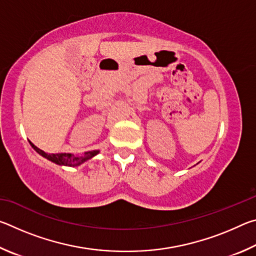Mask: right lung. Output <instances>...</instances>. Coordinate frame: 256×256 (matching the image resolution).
<instances>
[{"mask_svg": "<svg viewBox=\"0 0 256 256\" xmlns=\"http://www.w3.org/2000/svg\"><path fill=\"white\" fill-rule=\"evenodd\" d=\"M32 148L37 151L38 154H42V157H45L46 159L50 160L58 164H60V166H70V167H76L80 166L81 164H84L86 160L92 159L94 156L99 154V150H94V151H88V152H84V156H74L72 154H46L45 151L40 150V148H37L36 146L32 144L30 142Z\"/></svg>", "mask_w": 256, "mask_h": 256, "instance_id": "obj_1", "label": "right lung"}]
</instances>
